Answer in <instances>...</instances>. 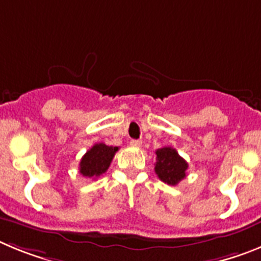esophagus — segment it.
<instances>
[{"instance_id": "obj_1", "label": "esophagus", "mask_w": 261, "mask_h": 261, "mask_svg": "<svg viewBox=\"0 0 261 261\" xmlns=\"http://www.w3.org/2000/svg\"><path fill=\"white\" fill-rule=\"evenodd\" d=\"M130 144L133 145V147H140L142 145V140H138V139H133L130 142Z\"/></svg>"}]
</instances>
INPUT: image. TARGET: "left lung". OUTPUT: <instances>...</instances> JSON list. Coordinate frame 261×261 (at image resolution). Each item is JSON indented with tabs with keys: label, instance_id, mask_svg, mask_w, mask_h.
I'll return each instance as SVG.
<instances>
[{
	"label": "left lung",
	"instance_id": "obj_1",
	"mask_svg": "<svg viewBox=\"0 0 261 261\" xmlns=\"http://www.w3.org/2000/svg\"><path fill=\"white\" fill-rule=\"evenodd\" d=\"M189 164L178 154L174 148L164 147L156 151L154 171L157 177L170 186H175L186 177Z\"/></svg>",
	"mask_w": 261,
	"mask_h": 261
}]
</instances>
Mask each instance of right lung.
Wrapping results in <instances>:
<instances>
[{
	"mask_svg": "<svg viewBox=\"0 0 261 261\" xmlns=\"http://www.w3.org/2000/svg\"><path fill=\"white\" fill-rule=\"evenodd\" d=\"M117 151H118V147H112L104 143L95 144L82 157L81 164H79L81 174L86 178H97L104 174L110 166V163Z\"/></svg>",
	"mask_w": 261,
	"mask_h": 261,
	"instance_id": "1",
	"label": "right lung"
}]
</instances>
